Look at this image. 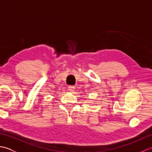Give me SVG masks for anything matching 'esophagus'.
<instances>
[{"instance_id": "34e87169", "label": "esophagus", "mask_w": 152, "mask_h": 152, "mask_svg": "<svg viewBox=\"0 0 152 152\" xmlns=\"http://www.w3.org/2000/svg\"><path fill=\"white\" fill-rule=\"evenodd\" d=\"M69 91H70V92L73 93V92L74 91V90H75V87L72 86H70L69 87Z\"/></svg>"}]
</instances>
